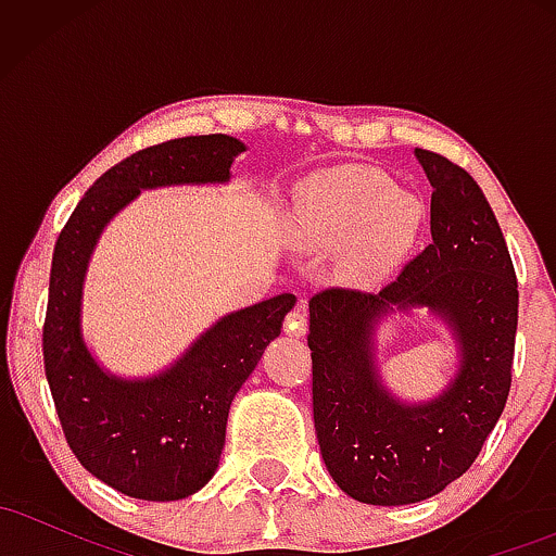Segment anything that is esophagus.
<instances>
[{"instance_id":"34e87169","label":"esophagus","mask_w":556,"mask_h":556,"mask_svg":"<svg viewBox=\"0 0 556 556\" xmlns=\"http://www.w3.org/2000/svg\"><path fill=\"white\" fill-rule=\"evenodd\" d=\"M285 329H287V334H295V337L305 334V308L303 305H298V308H292L290 314H287Z\"/></svg>"}]
</instances>
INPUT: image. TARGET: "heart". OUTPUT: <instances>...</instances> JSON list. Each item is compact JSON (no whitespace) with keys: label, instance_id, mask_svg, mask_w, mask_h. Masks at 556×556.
Listing matches in <instances>:
<instances>
[{"label":"heart","instance_id":"b5f03b06","mask_svg":"<svg viewBox=\"0 0 556 556\" xmlns=\"http://www.w3.org/2000/svg\"><path fill=\"white\" fill-rule=\"evenodd\" d=\"M424 225L418 195L402 193L384 172L361 164L316 172L292 201V238L308 248H334L353 237L348 266L361 277L400 266Z\"/></svg>","mask_w":556,"mask_h":556}]
</instances>
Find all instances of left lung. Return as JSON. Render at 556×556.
<instances>
[{"instance_id":"8db88e82","label":"left lung","mask_w":556,"mask_h":556,"mask_svg":"<svg viewBox=\"0 0 556 556\" xmlns=\"http://www.w3.org/2000/svg\"><path fill=\"white\" fill-rule=\"evenodd\" d=\"M429 177L431 242L381 292L321 290L311 298L314 424L327 470L366 504H413L450 486L476 463L513 384L518 279L507 242L473 177L416 149ZM429 307L462 355L442 395L402 403L380 384L375 324Z\"/></svg>"}]
</instances>
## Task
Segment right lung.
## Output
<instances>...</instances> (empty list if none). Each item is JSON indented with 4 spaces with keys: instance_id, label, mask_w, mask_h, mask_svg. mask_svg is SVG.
I'll list each match as a JSON object with an SVG mask.
<instances>
[{
    "instance_id": "right-lung-1",
    "label": "right lung",
    "mask_w": 556,
    "mask_h": 556,
    "mask_svg": "<svg viewBox=\"0 0 556 556\" xmlns=\"http://www.w3.org/2000/svg\"><path fill=\"white\" fill-rule=\"evenodd\" d=\"M238 138L190 136L149 146L96 180L60 232L43 321V368L70 450L127 496L175 502L206 486L225 450L229 405L282 331L295 295L261 300L203 331L167 371L123 379L96 363L80 331L83 282L104 227L140 190L229 182Z\"/></svg>"
}]
</instances>
